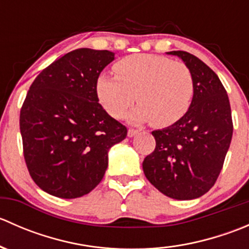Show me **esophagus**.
Masks as SVG:
<instances>
[{"label":"esophagus","instance_id":"obj_1","mask_svg":"<svg viewBox=\"0 0 249 249\" xmlns=\"http://www.w3.org/2000/svg\"><path fill=\"white\" fill-rule=\"evenodd\" d=\"M140 132V130L137 129H132V127H130L129 130H127V136L129 137H134L135 135H137Z\"/></svg>","mask_w":249,"mask_h":249}]
</instances>
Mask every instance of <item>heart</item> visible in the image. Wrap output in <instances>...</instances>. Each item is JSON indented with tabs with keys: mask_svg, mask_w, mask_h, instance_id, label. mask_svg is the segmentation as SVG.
<instances>
[{
	"mask_svg": "<svg viewBox=\"0 0 249 249\" xmlns=\"http://www.w3.org/2000/svg\"><path fill=\"white\" fill-rule=\"evenodd\" d=\"M117 77L100 74L95 91L104 109L115 119L130 113L134 122L166 127L179 122L192 106L195 84L192 71L180 61L157 54H132L114 64Z\"/></svg>",
	"mask_w": 249,
	"mask_h": 249,
	"instance_id": "b5f03b06",
	"label": "heart"
}]
</instances>
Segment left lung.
<instances>
[{"mask_svg":"<svg viewBox=\"0 0 249 249\" xmlns=\"http://www.w3.org/2000/svg\"><path fill=\"white\" fill-rule=\"evenodd\" d=\"M189 67L195 92L187 114L153 131L155 149L143 160L147 179L166 196L192 200L214 185L232 137L229 97L217 74L190 53L175 50Z\"/></svg>","mask_w":249,"mask_h":249,"instance_id":"1","label":"left lung"}]
</instances>
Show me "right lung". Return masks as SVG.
<instances>
[{
    "mask_svg": "<svg viewBox=\"0 0 249 249\" xmlns=\"http://www.w3.org/2000/svg\"><path fill=\"white\" fill-rule=\"evenodd\" d=\"M114 59L108 50L80 48L46 67L20 109L27 170L48 194L76 199L91 192L108 166V150L126 137L125 125L99 104L95 85Z\"/></svg>",
    "mask_w": 249,
    "mask_h": 249,
    "instance_id": "right-lung-1",
    "label": "right lung"
}]
</instances>
